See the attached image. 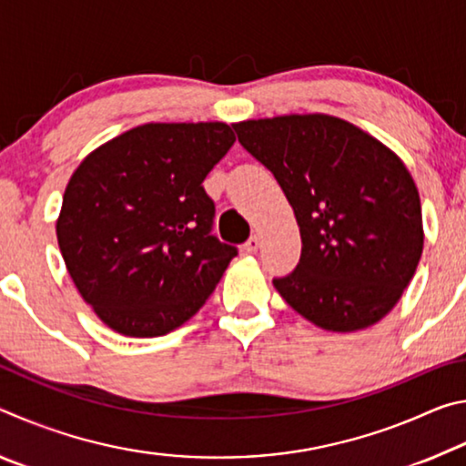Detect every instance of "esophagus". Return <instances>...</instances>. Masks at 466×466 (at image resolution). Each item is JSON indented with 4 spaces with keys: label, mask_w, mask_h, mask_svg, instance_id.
<instances>
[{
    "label": "esophagus",
    "mask_w": 466,
    "mask_h": 466,
    "mask_svg": "<svg viewBox=\"0 0 466 466\" xmlns=\"http://www.w3.org/2000/svg\"><path fill=\"white\" fill-rule=\"evenodd\" d=\"M258 247H261V242H258L257 236H252V238H248V242L244 244V252H247V255H255Z\"/></svg>",
    "instance_id": "1"
}]
</instances>
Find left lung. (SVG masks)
<instances>
[{
  "instance_id": "left-lung-1",
  "label": "left lung",
  "mask_w": 466,
  "mask_h": 466,
  "mask_svg": "<svg viewBox=\"0 0 466 466\" xmlns=\"http://www.w3.org/2000/svg\"><path fill=\"white\" fill-rule=\"evenodd\" d=\"M273 172L302 236L299 263L273 279L306 320L353 333L389 314L423 252L421 201L403 160L350 121L281 115L232 125Z\"/></svg>"
}]
</instances>
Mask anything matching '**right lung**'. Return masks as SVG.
Masks as SVG:
<instances>
[{"label":"right lung","mask_w":466,"mask_h":466,"mask_svg":"<svg viewBox=\"0 0 466 466\" xmlns=\"http://www.w3.org/2000/svg\"><path fill=\"white\" fill-rule=\"evenodd\" d=\"M230 125L146 123L84 157L57 218L59 250L108 329L160 337L195 317L238 250L211 236L209 170Z\"/></svg>","instance_id":"right-lung-1"}]
</instances>
